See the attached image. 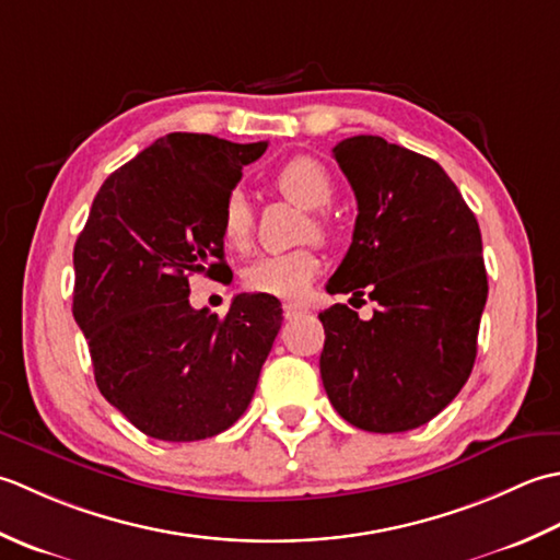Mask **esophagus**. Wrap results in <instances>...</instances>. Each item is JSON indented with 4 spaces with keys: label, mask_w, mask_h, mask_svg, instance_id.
I'll return each instance as SVG.
<instances>
[{
    "label": "esophagus",
    "mask_w": 560,
    "mask_h": 560,
    "mask_svg": "<svg viewBox=\"0 0 560 560\" xmlns=\"http://www.w3.org/2000/svg\"><path fill=\"white\" fill-rule=\"evenodd\" d=\"M282 314H284V318H290V322H292V318H296V316H304L306 310L302 304H284Z\"/></svg>",
    "instance_id": "34e87169"
}]
</instances>
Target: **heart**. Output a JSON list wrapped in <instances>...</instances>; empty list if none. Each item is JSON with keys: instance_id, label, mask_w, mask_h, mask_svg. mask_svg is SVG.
<instances>
[{"instance_id": "1", "label": "heart", "mask_w": 560, "mask_h": 560, "mask_svg": "<svg viewBox=\"0 0 560 560\" xmlns=\"http://www.w3.org/2000/svg\"><path fill=\"white\" fill-rule=\"evenodd\" d=\"M276 186L284 198L302 205L304 210H324L334 198V178L328 171L310 156H296L276 174ZM220 230L232 248H244L250 242L254 217L242 192L234 190L222 205ZM314 234H324L326 224L314 217ZM322 268V258L314 248H294L282 254H264L250 260L244 270V282L250 292L296 300L310 290L312 280Z\"/></svg>"}]
</instances>
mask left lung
<instances>
[{"label": "left lung", "instance_id": "1", "mask_svg": "<svg viewBox=\"0 0 560 560\" xmlns=\"http://www.w3.org/2000/svg\"><path fill=\"white\" fill-rule=\"evenodd\" d=\"M334 156L355 190L352 244L326 290L376 302L362 322L346 304L318 314L328 401L350 425H425L469 380L488 296L481 230L432 159L358 135Z\"/></svg>", "mask_w": 560, "mask_h": 560}]
</instances>
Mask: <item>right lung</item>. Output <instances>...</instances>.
<instances>
[{"label":"right lung","mask_w":560,"mask_h":560,"mask_svg":"<svg viewBox=\"0 0 560 560\" xmlns=\"http://www.w3.org/2000/svg\"><path fill=\"white\" fill-rule=\"evenodd\" d=\"M268 142L171 132L104 180L74 244L72 314L98 392L144 435L214 438L244 416L276 340L270 294L192 310L190 276L226 270L220 214Z\"/></svg>","instance_id":"obj_1"}]
</instances>
